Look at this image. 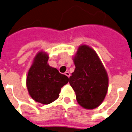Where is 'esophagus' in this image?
Masks as SVG:
<instances>
[{"mask_svg": "<svg viewBox=\"0 0 132 132\" xmlns=\"http://www.w3.org/2000/svg\"><path fill=\"white\" fill-rule=\"evenodd\" d=\"M65 75H66V76H67L68 78H69V77H70V76H71V74H70V73H69V72H66V73H65Z\"/></svg>", "mask_w": 132, "mask_h": 132, "instance_id": "esophagus-1", "label": "esophagus"}]
</instances>
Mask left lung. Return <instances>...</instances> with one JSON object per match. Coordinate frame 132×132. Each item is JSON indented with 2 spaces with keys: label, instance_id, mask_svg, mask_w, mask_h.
I'll list each match as a JSON object with an SVG mask.
<instances>
[{
  "label": "left lung",
  "instance_id": "1",
  "mask_svg": "<svg viewBox=\"0 0 132 132\" xmlns=\"http://www.w3.org/2000/svg\"><path fill=\"white\" fill-rule=\"evenodd\" d=\"M76 69L69 83L76 94V100L85 109L100 106L108 92V77L97 54L90 47L82 45L73 57Z\"/></svg>",
  "mask_w": 132,
  "mask_h": 132
}]
</instances>
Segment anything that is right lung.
Here are the masks:
<instances>
[{
	"label": "right lung",
	"instance_id": "right-lung-1",
	"mask_svg": "<svg viewBox=\"0 0 132 132\" xmlns=\"http://www.w3.org/2000/svg\"><path fill=\"white\" fill-rule=\"evenodd\" d=\"M48 54L39 52L34 57L26 77V87L29 95L34 101L49 104L59 97L61 87L69 79L47 63Z\"/></svg>",
	"mask_w": 132,
	"mask_h": 132
}]
</instances>
